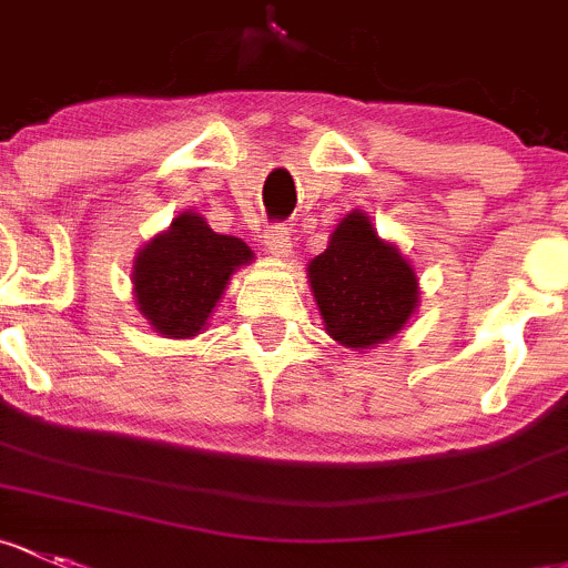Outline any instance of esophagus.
<instances>
[{"label": "esophagus", "instance_id": "obj_1", "mask_svg": "<svg viewBox=\"0 0 568 568\" xmlns=\"http://www.w3.org/2000/svg\"><path fill=\"white\" fill-rule=\"evenodd\" d=\"M264 247L272 258L285 261L291 255V234L283 225H272V229L264 234Z\"/></svg>", "mask_w": 568, "mask_h": 568}]
</instances>
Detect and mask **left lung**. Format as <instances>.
<instances>
[{
	"instance_id": "8db88e82",
	"label": "left lung",
	"mask_w": 568,
	"mask_h": 568,
	"mask_svg": "<svg viewBox=\"0 0 568 568\" xmlns=\"http://www.w3.org/2000/svg\"><path fill=\"white\" fill-rule=\"evenodd\" d=\"M307 283L326 334L354 351L394 339L419 307L416 268L362 209L339 220L324 253L307 264Z\"/></svg>"
}]
</instances>
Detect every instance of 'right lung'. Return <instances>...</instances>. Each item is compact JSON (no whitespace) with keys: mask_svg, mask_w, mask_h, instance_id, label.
Listing matches in <instances>:
<instances>
[{"mask_svg":"<svg viewBox=\"0 0 568 568\" xmlns=\"http://www.w3.org/2000/svg\"><path fill=\"white\" fill-rule=\"evenodd\" d=\"M253 258L242 239L217 234L204 214L187 209L135 253L130 274L135 307L163 337H195L206 329L231 274Z\"/></svg>","mask_w":568,"mask_h":568,"instance_id":"right-lung-1","label":"right lung"}]
</instances>
